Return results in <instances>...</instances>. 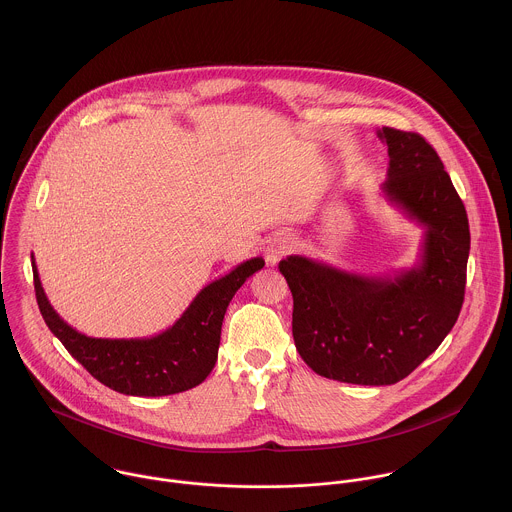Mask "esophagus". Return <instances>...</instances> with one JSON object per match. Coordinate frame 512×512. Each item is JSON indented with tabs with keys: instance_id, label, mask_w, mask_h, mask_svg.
<instances>
[{
	"instance_id": "34e87169",
	"label": "esophagus",
	"mask_w": 512,
	"mask_h": 512,
	"mask_svg": "<svg viewBox=\"0 0 512 512\" xmlns=\"http://www.w3.org/2000/svg\"><path fill=\"white\" fill-rule=\"evenodd\" d=\"M294 249V237L288 234H276L267 241L265 247V259L269 265H276L280 259H284Z\"/></svg>"
}]
</instances>
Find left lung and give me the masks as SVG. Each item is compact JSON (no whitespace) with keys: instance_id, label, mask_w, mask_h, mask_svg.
Wrapping results in <instances>:
<instances>
[{"instance_id":"left-lung-1","label":"left lung","mask_w":512,"mask_h":512,"mask_svg":"<svg viewBox=\"0 0 512 512\" xmlns=\"http://www.w3.org/2000/svg\"><path fill=\"white\" fill-rule=\"evenodd\" d=\"M388 179L382 193L423 226L419 261L395 275H356L290 255L278 263L294 298L292 335L315 374L358 386L409 376L452 331L466 288L470 224L433 146L384 126Z\"/></svg>"}]
</instances>
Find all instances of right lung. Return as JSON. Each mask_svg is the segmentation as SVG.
<instances>
[{
    "instance_id": "1",
    "label": "right lung",
    "mask_w": 512,
    "mask_h": 512,
    "mask_svg": "<svg viewBox=\"0 0 512 512\" xmlns=\"http://www.w3.org/2000/svg\"><path fill=\"white\" fill-rule=\"evenodd\" d=\"M33 261L35 292L48 329L101 384L118 394L159 397L191 390L212 372L226 310L241 284L265 267L263 257L243 261L206 284L183 315L165 331L142 339H97L68 325L50 306Z\"/></svg>"
}]
</instances>
